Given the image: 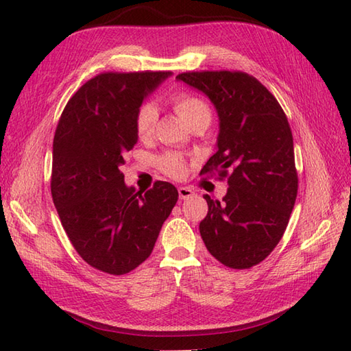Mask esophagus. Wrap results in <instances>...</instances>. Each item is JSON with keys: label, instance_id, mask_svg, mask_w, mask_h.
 Listing matches in <instances>:
<instances>
[{"label": "esophagus", "instance_id": "1", "mask_svg": "<svg viewBox=\"0 0 351 351\" xmlns=\"http://www.w3.org/2000/svg\"><path fill=\"white\" fill-rule=\"evenodd\" d=\"M178 193H180V199L181 200H185V199H189V197H191L193 195H195V191H193L189 187H180V189H178Z\"/></svg>", "mask_w": 351, "mask_h": 351}]
</instances>
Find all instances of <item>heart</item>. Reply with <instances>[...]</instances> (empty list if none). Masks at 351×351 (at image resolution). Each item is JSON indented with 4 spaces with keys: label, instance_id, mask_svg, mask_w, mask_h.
<instances>
[{
    "label": "heart",
    "instance_id": "heart-1",
    "mask_svg": "<svg viewBox=\"0 0 351 351\" xmlns=\"http://www.w3.org/2000/svg\"><path fill=\"white\" fill-rule=\"evenodd\" d=\"M169 102L170 106L173 107L175 113L180 116L189 126L199 122L210 123L211 121L210 106H208L200 96L195 93H189V92L175 93L170 96ZM156 119H158V111H156V107L154 104L152 102L141 104L136 113V121H134V126H136V132L138 138L147 140L154 136ZM158 164H160V169L170 178H182L185 173V169H187V160L178 152L164 154L160 158Z\"/></svg>",
    "mask_w": 351,
    "mask_h": 351
}]
</instances>
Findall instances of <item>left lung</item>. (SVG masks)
<instances>
[{
    "label": "left lung",
    "instance_id": "1",
    "mask_svg": "<svg viewBox=\"0 0 351 351\" xmlns=\"http://www.w3.org/2000/svg\"><path fill=\"white\" fill-rule=\"evenodd\" d=\"M205 93L217 110V152L200 175L228 178L223 200L205 195L200 237L229 268H250L278 245L293 211L299 178L293 134L278 99L245 72L202 71L176 77Z\"/></svg>",
    "mask_w": 351,
    "mask_h": 351
}]
</instances>
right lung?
Here are the masks:
<instances>
[{
  "label": "right lung",
  "instance_id": "right-lung-1",
  "mask_svg": "<svg viewBox=\"0 0 351 351\" xmlns=\"http://www.w3.org/2000/svg\"><path fill=\"white\" fill-rule=\"evenodd\" d=\"M170 72H106L72 96L52 145L51 195L73 249L104 273L121 276L146 261L178 190L156 181L136 191L121 166L137 143L136 113Z\"/></svg>",
  "mask_w": 351,
  "mask_h": 351
}]
</instances>
